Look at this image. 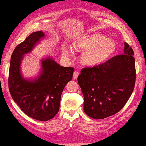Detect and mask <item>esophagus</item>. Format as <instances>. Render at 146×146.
Masks as SVG:
<instances>
[{
    "instance_id": "34e87169",
    "label": "esophagus",
    "mask_w": 146,
    "mask_h": 146,
    "mask_svg": "<svg viewBox=\"0 0 146 146\" xmlns=\"http://www.w3.org/2000/svg\"><path fill=\"white\" fill-rule=\"evenodd\" d=\"M79 75V72L78 71H74V74H73V78L74 79H76L78 76Z\"/></svg>"
}]
</instances>
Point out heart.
<instances>
[{"label":"heart","instance_id":"b5f03b06","mask_svg":"<svg viewBox=\"0 0 146 146\" xmlns=\"http://www.w3.org/2000/svg\"><path fill=\"white\" fill-rule=\"evenodd\" d=\"M76 50H84L80 60L84 65L95 66L107 60L116 48L112 39L106 38L102 34L92 33L84 35L76 41L74 45ZM64 54L69 56L70 50L65 48Z\"/></svg>","mask_w":146,"mask_h":146}]
</instances>
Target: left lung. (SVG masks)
Returning <instances> with one entry per match:
<instances>
[{
	"label": "left lung",
	"mask_w": 146,
	"mask_h": 146,
	"mask_svg": "<svg viewBox=\"0 0 146 146\" xmlns=\"http://www.w3.org/2000/svg\"><path fill=\"white\" fill-rule=\"evenodd\" d=\"M134 53L124 42L123 54L92 68H85L78 77L84 96V110L94 119H104L118 112L134 88Z\"/></svg>",
	"instance_id": "1"
}]
</instances>
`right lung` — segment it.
Instances as JSON below:
<instances>
[{
    "mask_svg": "<svg viewBox=\"0 0 146 146\" xmlns=\"http://www.w3.org/2000/svg\"><path fill=\"white\" fill-rule=\"evenodd\" d=\"M45 38L42 31L31 34L12 54L9 87L14 101L28 116L48 121L56 115L65 86L72 78L74 68L60 66L51 56L40 60V70L35 77L25 78L21 64L25 54L31 52Z\"/></svg>",
    "mask_w": 146,
    "mask_h": 146,
    "instance_id": "add662e5",
    "label": "right lung"
}]
</instances>
